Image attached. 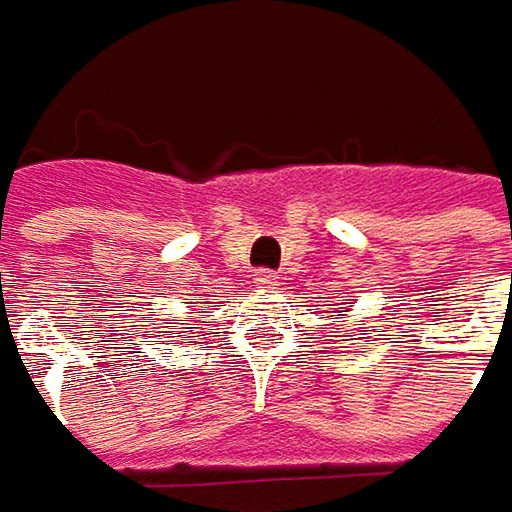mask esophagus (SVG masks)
I'll list each match as a JSON object with an SVG mask.
<instances>
[{
    "mask_svg": "<svg viewBox=\"0 0 512 512\" xmlns=\"http://www.w3.org/2000/svg\"><path fill=\"white\" fill-rule=\"evenodd\" d=\"M253 282H256L259 288H274V285H279V276H276V271L259 268V271L253 274Z\"/></svg>",
    "mask_w": 512,
    "mask_h": 512,
    "instance_id": "1",
    "label": "esophagus"
}]
</instances>
